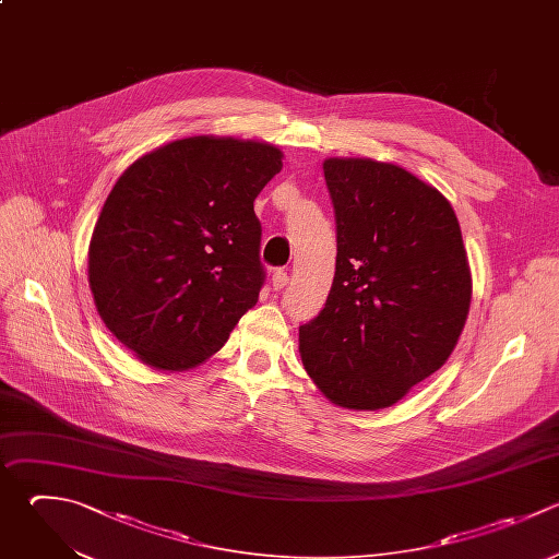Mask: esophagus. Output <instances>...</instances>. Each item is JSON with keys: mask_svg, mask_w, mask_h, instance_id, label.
Listing matches in <instances>:
<instances>
[{"mask_svg": "<svg viewBox=\"0 0 559 559\" xmlns=\"http://www.w3.org/2000/svg\"><path fill=\"white\" fill-rule=\"evenodd\" d=\"M288 284V273L286 271H275L273 273V280H271V286H273V290H282L284 286Z\"/></svg>", "mask_w": 559, "mask_h": 559, "instance_id": "obj_1", "label": "esophagus"}]
</instances>
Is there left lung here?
I'll return each instance as SVG.
<instances>
[{
	"instance_id": "1",
	"label": "left lung",
	"mask_w": 559,
	"mask_h": 559,
	"mask_svg": "<svg viewBox=\"0 0 559 559\" xmlns=\"http://www.w3.org/2000/svg\"><path fill=\"white\" fill-rule=\"evenodd\" d=\"M336 221V273L299 328L304 369L336 406H393L435 373L463 332L472 275L448 199L367 157L323 162Z\"/></svg>"
}]
</instances>
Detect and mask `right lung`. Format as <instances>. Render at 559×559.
<instances>
[{
	"instance_id": "1",
	"label": "right lung",
	"mask_w": 559,
	"mask_h": 559,
	"mask_svg": "<svg viewBox=\"0 0 559 559\" xmlns=\"http://www.w3.org/2000/svg\"><path fill=\"white\" fill-rule=\"evenodd\" d=\"M282 159L266 142L194 135L142 155L116 181L90 242V288L144 365L199 367L258 304L253 201Z\"/></svg>"
}]
</instances>
